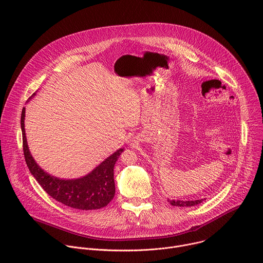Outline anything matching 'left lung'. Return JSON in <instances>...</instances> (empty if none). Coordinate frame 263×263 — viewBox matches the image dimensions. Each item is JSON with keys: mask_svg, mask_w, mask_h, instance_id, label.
<instances>
[{"mask_svg": "<svg viewBox=\"0 0 263 263\" xmlns=\"http://www.w3.org/2000/svg\"><path fill=\"white\" fill-rule=\"evenodd\" d=\"M170 202L171 205L173 206H178V207H192V206H196L200 203L203 202V199L201 200H195V201H180V200H167Z\"/></svg>", "mask_w": 263, "mask_h": 263, "instance_id": "left-lung-1", "label": "left lung"}]
</instances>
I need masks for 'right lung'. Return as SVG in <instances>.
Here are the masks:
<instances>
[{"instance_id":"1","label":"right lung","mask_w":263,"mask_h":263,"mask_svg":"<svg viewBox=\"0 0 263 263\" xmlns=\"http://www.w3.org/2000/svg\"><path fill=\"white\" fill-rule=\"evenodd\" d=\"M34 96L35 93L30 99ZM25 112L26 108L24 107L21 117V127L25 160L29 171L44 191L56 201L74 209L92 210L107 206L116 194L114 168L118 158L124 152V148H119L84 177L78 179L54 177L36 163L29 151L25 131Z\"/></svg>"}]
</instances>
